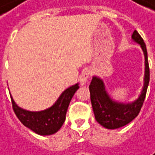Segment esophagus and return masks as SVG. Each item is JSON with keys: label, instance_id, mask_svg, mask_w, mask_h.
Wrapping results in <instances>:
<instances>
[{"label": "esophagus", "instance_id": "esophagus-1", "mask_svg": "<svg viewBox=\"0 0 155 155\" xmlns=\"http://www.w3.org/2000/svg\"><path fill=\"white\" fill-rule=\"evenodd\" d=\"M90 74H91V72H90V70H88V69H84V70L81 72V74L79 76V81H80L81 86H85V85L87 84Z\"/></svg>", "mask_w": 155, "mask_h": 155}]
</instances>
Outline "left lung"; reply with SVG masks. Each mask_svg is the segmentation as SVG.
<instances>
[{
  "mask_svg": "<svg viewBox=\"0 0 155 155\" xmlns=\"http://www.w3.org/2000/svg\"><path fill=\"white\" fill-rule=\"evenodd\" d=\"M134 42L139 44L144 55V77L143 86L140 95L133 102H119L114 100L106 90L104 81L100 77L93 76L90 84L91 102L96 121L108 129H115L130 123L138 114L143 104L147 88L150 80L146 45L140 34L135 30L131 36Z\"/></svg>",
  "mask_w": 155,
  "mask_h": 155,
  "instance_id": "1",
  "label": "left lung"
}]
</instances>
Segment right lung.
<instances>
[{"label": "right lung", "instance_id": "1", "mask_svg": "<svg viewBox=\"0 0 155 155\" xmlns=\"http://www.w3.org/2000/svg\"><path fill=\"white\" fill-rule=\"evenodd\" d=\"M78 89V83L72 85L61 93L51 106L41 111H29L21 108L11 96L13 108L16 117L25 127L38 135H52L56 133L64 123L69 104Z\"/></svg>", "mask_w": 155, "mask_h": 155}]
</instances>
